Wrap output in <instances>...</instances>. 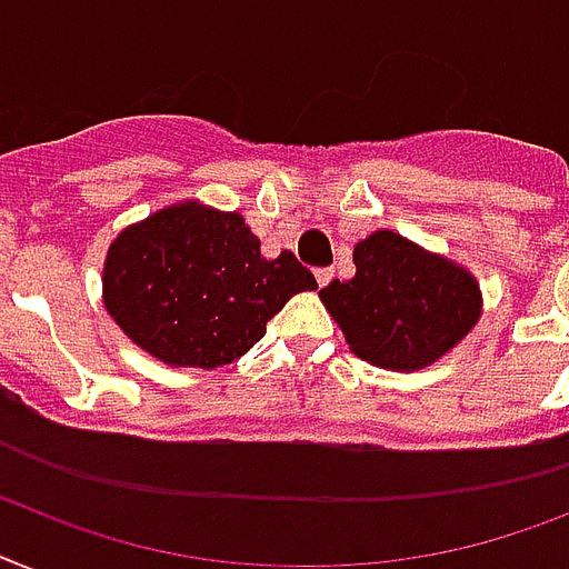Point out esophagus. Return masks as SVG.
<instances>
[{"label":"esophagus","mask_w":569,"mask_h":569,"mask_svg":"<svg viewBox=\"0 0 569 569\" xmlns=\"http://www.w3.org/2000/svg\"><path fill=\"white\" fill-rule=\"evenodd\" d=\"M318 286H327L332 280V269H316Z\"/></svg>","instance_id":"1"}]
</instances>
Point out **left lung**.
I'll use <instances>...</instances> for the list:
<instances>
[{
    "mask_svg": "<svg viewBox=\"0 0 569 569\" xmlns=\"http://www.w3.org/2000/svg\"><path fill=\"white\" fill-rule=\"evenodd\" d=\"M353 262L357 274L325 286L321 300L365 362L415 371L477 325V280L400 233H371L353 248Z\"/></svg>",
    "mask_w": 569,
    "mask_h": 569,
    "instance_id": "1",
    "label": "left lung"
}]
</instances>
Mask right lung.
Returning <instances> with one entry per match:
<instances>
[{
	"mask_svg": "<svg viewBox=\"0 0 569 569\" xmlns=\"http://www.w3.org/2000/svg\"><path fill=\"white\" fill-rule=\"evenodd\" d=\"M307 266L260 239L237 212L178 204L122 230L104 262V307L124 336L169 365H228L266 336L292 295L316 289Z\"/></svg>",
	"mask_w": 569,
	"mask_h": 569,
	"instance_id": "right-lung-1",
	"label": "right lung"
}]
</instances>
